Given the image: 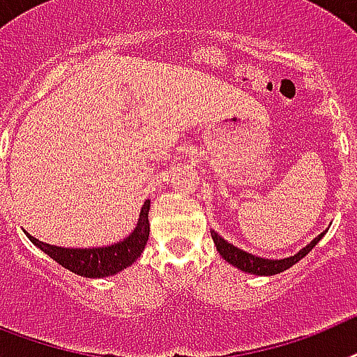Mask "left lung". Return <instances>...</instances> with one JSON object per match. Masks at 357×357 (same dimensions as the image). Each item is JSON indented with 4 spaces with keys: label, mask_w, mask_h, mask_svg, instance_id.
I'll use <instances>...</instances> for the list:
<instances>
[{
    "label": "left lung",
    "mask_w": 357,
    "mask_h": 357,
    "mask_svg": "<svg viewBox=\"0 0 357 357\" xmlns=\"http://www.w3.org/2000/svg\"><path fill=\"white\" fill-rule=\"evenodd\" d=\"M212 234V240H214V244H216L218 253L229 262V264H233L234 268H238L242 272L245 273H253V275H275V273H281L284 270H289L291 266H294L298 261H302L303 257L307 255L309 251L313 250L314 245L319 244L320 238L324 236V233H320L319 236L314 240H311L305 248L294 253L292 257H284V259H264V257H257L251 255L248 251L240 250L236 245L229 244L227 240L222 238L216 231H210Z\"/></svg>",
    "instance_id": "1"
}]
</instances>
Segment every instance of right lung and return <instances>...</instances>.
<instances>
[{
    "instance_id": "obj_1",
    "label": "right lung",
    "mask_w": 357,
    "mask_h": 357,
    "mask_svg": "<svg viewBox=\"0 0 357 357\" xmlns=\"http://www.w3.org/2000/svg\"><path fill=\"white\" fill-rule=\"evenodd\" d=\"M149 210H151V201L147 199L141 206L139 220L134 231L126 238L119 240L117 244L102 245V248H61V245L40 242L29 233L26 234L38 250L44 251L50 259L59 262L61 266L70 270L73 273L91 279L109 278V275L123 272L130 264H134L145 250L149 233H151Z\"/></svg>"
}]
</instances>
